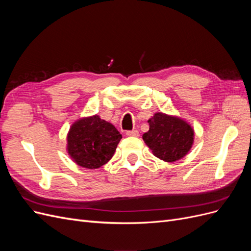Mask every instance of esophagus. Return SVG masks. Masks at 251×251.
Instances as JSON below:
<instances>
[{
  "label": "esophagus",
  "mask_w": 251,
  "mask_h": 251,
  "mask_svg": "<svg viewBox=\"0 0 251 251\" xmlns=\"http://www.w3.org/2000/svg\"><path fill=\"white\" fill-rule=\"evenodd\" d=\"M126 135L128 136V137H138L139 132L137 130H132V131H126Z\"/></svg>",
  "instance_id": "1"
}]
</instances>
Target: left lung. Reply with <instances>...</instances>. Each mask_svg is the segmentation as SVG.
<instances>
[{
  "mask_svg": "<svg viewBox=\"0 0 251 251\" xmlns=\"http://www.w3.org/2000/svg\"><path fill=\"white\" fill-rule=\"evenodd\" d=\"M150 130L142 138L151 153L166 162L183 158L194 142V130L181 118L156 113L149 119Z\"/></svg>",
  "mask_w": 251,
  "mask_h": 251,
  "instance_id": "8db88e82",
  "label": "left lung"
}]
</instances>
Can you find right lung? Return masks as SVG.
<instances>
[{"instance_id": "1", "label": "right lung", "mask_w": 251, "mask_h": 251, "mask_svg": "<svg viewBox=\"0 0 251 251\" xmlns=\"http://www.w3.org/2000/svg\"><path fill=\"white\" fill-rule=\"evenodd\" d=\"M68 153L82 168L95 170L113 157L121 134L100 116L79 119L68 134Z\"/></svg>"}]
</instances>
